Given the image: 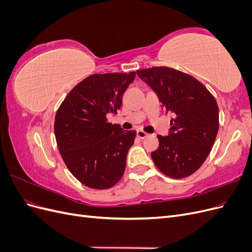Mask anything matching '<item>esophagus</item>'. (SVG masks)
Wrapping results in <instances>:
<instances>
[{"label":"esophagus","instance_id":"1","mask_svg":"<svg viewBox=\"0 0 252 252\" xmlns=\"http://www.w3.org/2000/svg\"><path fill=\"white\" fill-rule=\"evenodd\" d=\"M136 135H138V138H140V139H145L148 135V133L143 131V130H138L136 131Z\"/></svg>","mask_w":252,"mask_h":252}]
</instances>
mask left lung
Here are the masks:
<instances>
[{"label":"left lung","instance_id":"obj_1","mask_svg":"<svg viewBox=\"0 0 252 252\" xmlns=\"http://www.w3.org/2000/svg\"><path fill=\"white\" fill-rule=\"evenodd\" d=\"M155 90L167 111L174 113L168 136L158 134V148L151 152L158 170L171 179H184L205 162L219 130L215 96L192 75L170 67L136 70Z\"/></svg>","mask_w":252,"mask_h":252}]
</instances>
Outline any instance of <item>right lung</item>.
<instances>
[{
    "mask_svg": "<svg viewBox=\"0 0 252 252\" xmlns=\"http://www.w3.org/2000/svg\"><path fill=\"white\" fill-rule=\"evenodd\" d=\"M135 72L91 74L75 85L57 110L55 134L67 168L82 184L108 189L123 177L134 130L111 124Z\"/></svg>",
    "mask_w": 252,
    "mask_h": 252,
    "instance_id": "1",
    "label": "right lung"
}]
</instances>
